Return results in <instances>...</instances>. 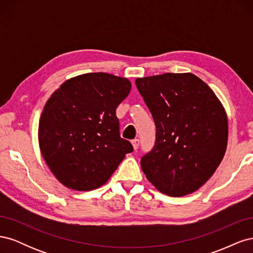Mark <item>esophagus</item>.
Wrapping results in <instances>:
<instances>
[{"mask_svg":"<svg viewBox=\"0 0 253 253\" xmlns=\"http://www.w3.org/2000/svg\"><path fill=\"white\" fill-rule=\"evenodd\" d=\"M132 144H133V148L135 149V150H137L138 149V147H139V139H134V140H132Z\"/></svg>","mask_w":253,"mask_h":253,"instance_id":"1","label":"esophagus"}]
</instances>
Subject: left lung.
I'll use <instances>...</instances> for the list:
<instances>
[{
  "label": "left lung",
  "instance_id": "left-lung-1",
  "mask_svg": "<svg viewBox=\"0 0 253 253\" xmlns=\"http://www.w3.org/2000/svg\"><path fill=\"white\" fill-rule=\"evenodd\" d=\"M156 126L153 149L141 157L148 180L169 196L200 189L223 160L228 120L214 91L191 73L137 78Z\"/></svg>",
  "mask_w": 253,
  "mask_h": 253
}]
</instances>
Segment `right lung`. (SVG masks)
I'll list each match as a JSON object with an SVG mask.
<instances>
[{
    "label": "right lung",
    "instance_id": "right-lung-1",
    "mask_svg": "<svg viewBox=\"0 0 253 253\" xmlns=\"http://www.w3.org/2000/svg\"><path fill=\"white\" fill-rule=\"evenodd\" d=\"M131 87L126 78L89 73L65 81L47 100L39 121V145L65 187L99 188L133 152L131 142L120 137L116 116Z\"/></svg>",
    "mask_w": 253,
    "mask_h": 253
}]
</instances>
